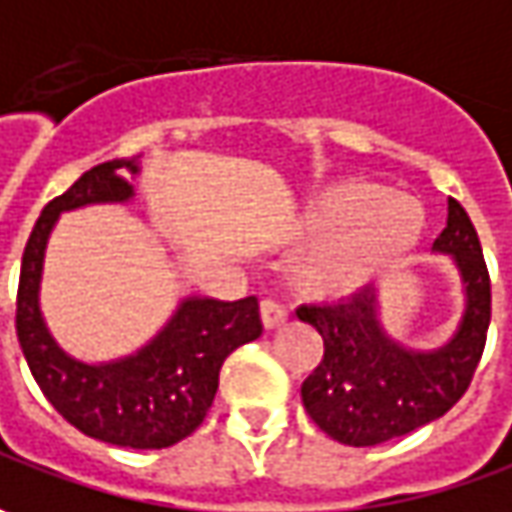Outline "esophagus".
Listing matches in <instances>:
<instances>
[{
  "instance_id": "1",
  "label": "esophagus",
  "mask_w": 512,
  "mask_h": 512,
  "mask_svg": "<svg viewBox=\"0 0 512 512\" xmlns=\"http://www.w3.org/2000/svg\"><path fill=\"white\" fill-rule=\"evenodd\" d=\"M289 318V312H286V306H280L278 300H263L260 303V321L266 329H278L283 326Z\"/></svg>"
}]
</instances>
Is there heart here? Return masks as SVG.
<instances>
[{"mask_svg":"<svg viewBox=\"0 0 512 512\" xmlns=\"http://www.w3.org/2000/svg\"><path fill=\"white\" fill-rule=\"evenodd\" d=\"M421 203L375 180H338L315 191L292 220L312 243L292 266L306 298L349 300L392 275L424 237Z\"/></svg>","mask_w":512,"mask_h":512,"instance_id":"b5f03b06","label":"heart"}]
</instances>
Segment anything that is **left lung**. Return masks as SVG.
<instances>
[{
	"label": "left lung",
	"instance_id": "8db88e82",
	"mask_svg": "<svg viewBox=\"0 0 512 512\" xmlns=\"http://www.w3.org/2000/svg\"><path fill=\"white\" fill-rule=\"evenodd\" d=\"M433 255L450 257L461 292L456 329L438 346L398 341L375 286L338 306L298 309L323 338V361L303 381L300 398L329 438L349 447L384 444L441 418L470 387L490 326V278L476 229L456 200L447 203V229Z\"/></svg>",
	"mask_w": 512,
	"mask_h": 512
}]
</instances>
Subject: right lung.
<instances>
[{
    "mask_svg": "<svg viewBox=\"0 0 512 512\" xmlns=\"http://www.w3.org/2000/svg\"><path fill=\"white\" fill-rule=\"evenodd\" d=\"M140 168V157L94 166L42 209L22 255L16 335L42 395L79 433L131 450H163L203 424L223 361L237 346L260 338L257 298L186 295L140 349L111 361L71 355L48 329L39 303L45 249L56 220L88 206L131 203Z\"/></svg>",
    "mask_w": 512,
    "mask_h": 512,
    "instance_id": "obj_1",
    "label": "right lung"
}]
</instances>
